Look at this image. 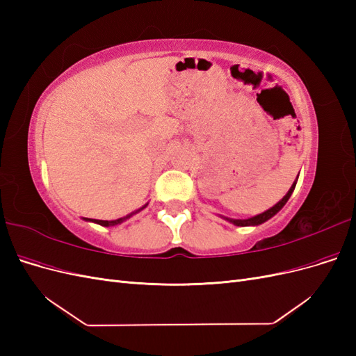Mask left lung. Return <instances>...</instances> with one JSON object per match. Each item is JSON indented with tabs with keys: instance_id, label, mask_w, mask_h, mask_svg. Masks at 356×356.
I'll list each match as a JSON object with an SVG mask.
<instances>
[{
	"instance_id": "1",
	"label": "left lung",
	"mask_w": 356,
	"mask_h": 356,
	"mask_svg": "<svg viewBox=\"0 0 356 356\" xmlns=\"http://www.w3.org/2000/svg\"><path fill=\"white\" fill-rule=\"evenodd\" d=\"M296 184L297 182L294 181V184L291 186V188L288 190V193L286 195L282 197V200H279L275 207H272L270 209H267L266 212H263V213H260V215H255V217H252V218H248V220H232V218H225L227 221H230V222H233L234 225H241V227H245V225H258V224H263V222H266L267 220H270L273 215H276L279 211H281L282 208H284V204L288 202V199L291 197V195H293V191H294V188H296Z\"/></svg>"
}]
</instances>
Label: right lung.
Segmentation results:
<instances>
[{
    "instance_id": "obj_1",
    "label": "right lung",
    "mask_w": 356,
    "mask_h": 356,
    "mask_svg": "<svg viewBox=\"0 0 356 356\" xmlns=\"http://www.w3.org/2000/svg\"><path fill=\"white\" fill-rule=\"evenodd\" d=\"M147 207V204H145ZM145 207H143L141 209H144ZM141 209H138L136 212H139ZM136 212H132L131 215H127V217H123V218H118V220H113V221H104V220H90V218H84L86 221H92V222H96V224H99V225H104V227H110V225H117V224H120V222H123L124 220H127L129 217H132L134 213H136Z\"/></svg>"
}]
</instances>
